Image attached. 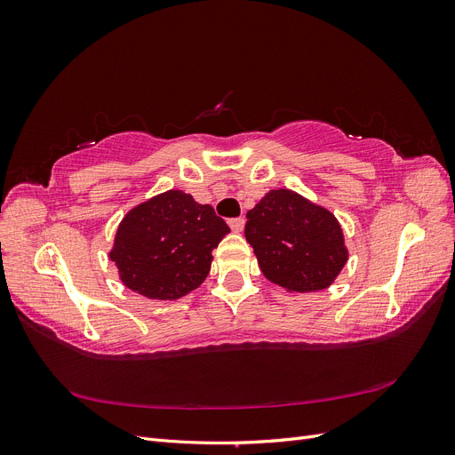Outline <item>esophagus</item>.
Returning <instances> with one entry per match:
<instances>
[{
	"instance_id": "esophagus-1",
	"label": "esophagus",
	"mask_w": 455,
	"mask_h": 455,
	"mask_svg": "<svg viewBox=\"0 0 455 455\" xmlns=\"http://www.w3.org/2000/svg\"><path fill=\"white\" fill-rule=\"evenodd\" d=\"M228 224L233 233H241L244 229V218H231L228 220Z\"/></svg>"
}]
</instances>
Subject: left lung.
<instances>
[{
    "instance_id": "8db88e82",
    "label": "left lung",
    "mask_w": 455,
    "mask_h": 455,
    "mask_svg": "<svg viewBox=\"0 0 455 455\" xmlns=\"http://www.w3.org/2000/svg\"><path fill=\"white\" fill-rule=\"evenodd\" d=\"M244 237L264 277L288 292L324 291L349 258L338 218L288 188L269 189L246 212Z\"/></svg>"
}]
</instances>
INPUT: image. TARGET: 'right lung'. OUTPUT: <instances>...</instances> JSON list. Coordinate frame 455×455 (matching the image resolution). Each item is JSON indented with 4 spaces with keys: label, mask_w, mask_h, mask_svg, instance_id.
I'll return each instance as SVG.
<instances>
[{
    "label": "right lung",
    "mask_w": 455,
    "mask_h": 455,
    "mask_svg": "<svg viewBox=\"0 0 455 455\" xmlns=\"http://www.w3.org/2000/svg\"><path fill=\"white\" fill-rule=\"evenodd\" d=\"M228 233L211 204L169 189L123 216L108 256L129 291L149 299H178L203 284L212 251Z\"/></svg>",
    "instance_id": "obj_1"
}]
</instances>
